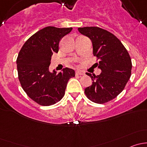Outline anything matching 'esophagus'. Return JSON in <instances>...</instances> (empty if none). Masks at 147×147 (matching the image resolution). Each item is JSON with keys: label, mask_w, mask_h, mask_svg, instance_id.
<instances>
[{"label": "esophagus", "mask_w": 147, "mask_h": 147, "mask_svg": "<svg viewBox=\"0 0 147 147\" xmlns=\"http://www.w3.org/2000/svg\"><path fill=\"white\" fill-rule=\"evenodd\" d=\"M75 74H76V75H84V72H82V71L78 70V71H77L76 73Z\"/></svg>", "instance_id": "34e87169"}]
</instances>
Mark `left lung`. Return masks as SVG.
<instances>
[{
    "label": "left lung",
    "mask_w": 147,
    "mask_h": 147,
    "mask_svg": "<svg viewBox=\"0 0 147 147\" xmlns=\"http://www.w3.org/2000/svg\"><path fill=\"white\" fill-rule=\"evenodd\" d=\"M80 32L88 37L93 45V55L97 57L100 75H92V85L84 89L86 97L92 102L105 104L123 91L131 77V57L121 41L109 31L99 27L79 28Z\"/></svg>",
    "instance_id": "obj_1"
}]
</instances>
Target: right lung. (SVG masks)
Returning <instances> with one entry per match:
<instances>
[{
	"instance_id": "obj_1",
	"label": "right lung",
	"mask_w": 147,
	"mask_h": 147,
	"mask_svg": "<svg viewBox=\"0 0 147 147\" xmlns=\"http://www.w3.org/2000/svg\"><path fill=\"white\" fill-rule=\"evenodd\" d=\"M72 28L48 26L38 31L25 42L18 55L17 69L22 88L32 100L42 106H50L64 97L67 84L75 71L49 72L53 53H58L59 42Z\"/></svg>"
}]
</instances>
